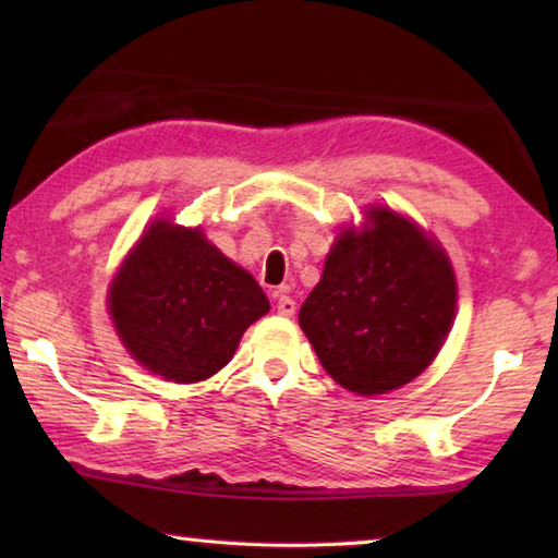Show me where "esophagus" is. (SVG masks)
Instances as JSON below:
<instances>
[{"mask_svg":"<svg viewBox=\"0 0 558 558\" xmlns=\"http://www.w3.org/2000/svg\"><path fill=\"white\" fill-rule=\"evenodd\" d=\"M276 310H278V315H282V317L295 315V300L286 295V292H276Z\"/></svg>","mask_w":558,"mask_h":558,"instance_id":"obj_1","label":"esophagus"}]
</instances>
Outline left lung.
I'll return each instance as SVG.
<instances>
[{"label": "left lung", "instance_id": "obj_1", "mask_svg": "<svg viewBox=\"0 0 558 558\" xmlns=\"http://www.w3.org/2000/svg\"><path fill=\"white\" fill-rule=\"evenodd\" d=\"M456 272L440 243L384 206L344 229L300 307L319 364L344 389L376 396L426 372L452 327Z\"/></svg>", "mask_w": 558, "mask_h": 558}]
</instances>
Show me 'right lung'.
<instances>
[{
  "label": "right lung",
  "mask_w": 558,
  "mask_h": 558,
  "mask_svg": "<svg viewBox=\"0 0 558 558\" xmlns=\"http://www.w3.org/2000/svg\"><path fill=\"white\" fill-rule=\"evenodd\" d=\"M108 307L122 344L145 369L194 384L231 362L270 302L202 229L159 219L112 278Z\"/></svg>",
  "instance_id": "1"
}]
</instances>
